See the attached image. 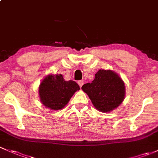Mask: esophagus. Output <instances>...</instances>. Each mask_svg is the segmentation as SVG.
<instances>
[{"mask_svg":"<svg viewBox=\"0 0 158 158\" xmlns=\"http://www.w3.org/2000/svg\"><path fill=\"white\" fill-rule=\"evenodd\" d=\"M78 83H79V86H80V87H82V86L83 85V84H84V81H82V80H79V82H78Z\"/></svg>","mask_w":158,"mask_h":158,"instance_id":"1","label":"esophagus"}]
</instances>
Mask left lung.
<instances>
[{
    "label": "left lung",
    "mask_w": 158,
    "mask_h": 158,
    "mask_svg": "<svg viewBox=\"0 0 158 158\" xmlns=\"http://www.w3.org/2000/svg\"><path fill=\"white\" fill-rule=\"evenodd\" d=\"M93 105L102 112H110L117 108L125 96L123 81L116 73L99 69L92 82L82 85Z\"/></svg>",
    "instance_id": "left-lung-1"
}]
</instances>
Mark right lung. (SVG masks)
Listing matches in <instances>:
<instances>
[{
    "instance_id": "obj_1",
    "label": "right lung",
    "mask_w": 158,
    "mask_h": 158,
    "mask_svg": "<svg viewBox=\"0 0 158 158\" xmlns=\"http://www.w3.org/2000/svg\"><path fill=\"white\" fill-rule=\"evenodd\" d=\"M79 89L76 82L65 81L61 74L50 75L40 85V99L44 106L57 110L64 107L74 93Z\"/></svg>"
}]
</instances>
